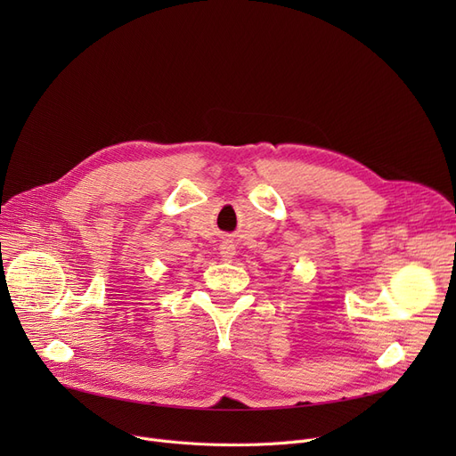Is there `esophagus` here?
Masks as SVG:
<instances>
[{"label":"esophagus","instance_id":"obj_1","mask_svg":"<svg viewBox=\"0 0 456 456\" xmlns=\"http://www.w3.org/2000/svg\"><path fill=\"white\" fill-rule=\"evenodd\" d=\"M234 246H232V242H224L222 244V248H220V255H222V260H225V262H231L232 258H234Z\"/></svg>","mask_w":456,"mask_h":456}]
</instances>
